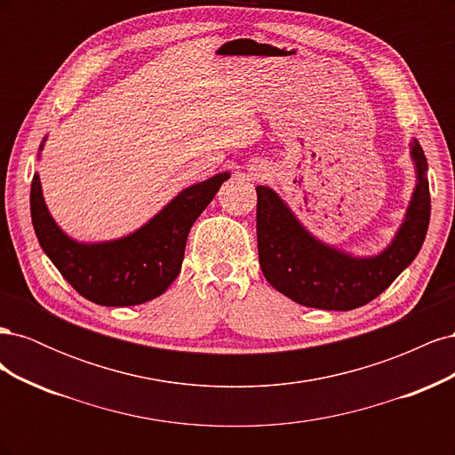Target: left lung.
<instances>
[{"instance_id": "left-lung-1", "label": "left lung", "mask_w": 455, "mask_h": 455, "mask_svg": "<svg viewBox=\"0 0 455 455\" xmlns=\"http://www.w3.org/2000/svg\"><path fill=\"white\" fill-rule=\"evenodd\" d=\"M418 184L404 224L381 254L355 258L316 241L283 199L258 186V258L267 283L296 304L328 311H349L378 298L418 256L431 218L427 159L411 142Z\"/></svg>"}]
</instances>
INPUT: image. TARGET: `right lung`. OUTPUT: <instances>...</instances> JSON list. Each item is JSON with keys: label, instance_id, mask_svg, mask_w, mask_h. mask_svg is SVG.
<instances>
[{"label": "right lung", "instance_id": "obj_1", "mask_svg": "<svg viewBox=\"0 0 455 455\" xmlns=\"http://www.w3.org/2000/svg\"><path fill=\"white\" fill-rule=\"evenodd\" d=\"M229 172L180 191L146 226L108 243H77L54 224L39 174L30 188L32 224L41 249L76 291L108 307L140 306L161 296L182 269L188 233Z\"/></svg>", "mask_w": 455, "mask_h": 455}]
</instances>
